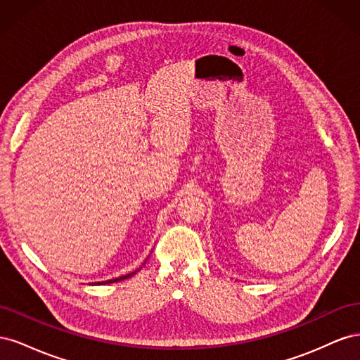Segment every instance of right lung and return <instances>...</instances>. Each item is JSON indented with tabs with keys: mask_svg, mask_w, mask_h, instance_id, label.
Returning <instances> with one entry per match:
<instances>
[{
	"mask_svg": "<svg viewBox=\"0 0 360 360\" xmlns=\"http://www.w3.org/2000/svg\"><path fill=\"white\" fill-rule=\"evenodd\" d=\"M135 275V271H132V274H127V275H124V276H120V278H115V279H110V281H102V282H97V285H105V284H112V282H118V281H123V279H127V278H130V276H134ZM96 284V282H94ZM93 284V285H94Z\"/></svg>",
	"mask_w": 360,
	"mask_h": 360,
	"instance_id": "right-lung-1",
	"label": "right lung"
}]
</instances>
